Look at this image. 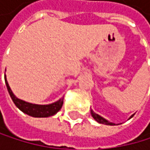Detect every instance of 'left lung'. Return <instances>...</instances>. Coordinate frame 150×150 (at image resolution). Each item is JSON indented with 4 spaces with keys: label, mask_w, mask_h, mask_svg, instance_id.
<instances>
[{
    "label": "left lung",
    "mask_w": 150,
    "mask_h": 150,
    "mask_svg": "<svg viewBox=\"0 0 150 150\" xmlns=\"http://www.w3.org/2000/svg\"><path fill=\"white\" fill-rule=\"evenodd\" d=\"M91 114H92V116L93 117V119L96 120V122H98L99 123H102V124H105V125H114L113 123H112V122H109L108 120H106L105 119H103V117H101L100 115H98V114H96L95 112H93V111H91ZM133 116V115H132ZM131 116V117H132ZM130 117V118H131Z\"/></svg>",
    "instance_id": "left-lung-1"
}]
</instances>
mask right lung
Listing matches in <instances>:
<instances>
[{"mask_svg":"<svg viewBox=\"0 0 150 150\" xmlns=\"http://www.w3.org/2000/svg\"><path fill=\"white\" fill-rule=\"evenodd\" d=\"M5 78V83H6L8 92L10 93V96L14 103V104L18 107L21 112L24 113L37 118H44V117H49L56 114L60 109L62 108L63 102H64V98L58 100L57 102L52 103V104H47V105H38V104H32L30 103H26L22 100L18 99L11 92L10 86L8 84V82L6 80V76H4Z\"/></svg>","mask_w":150,"mask_h":150,"instance_id":"1","label":"right lung"}]
</instances>
